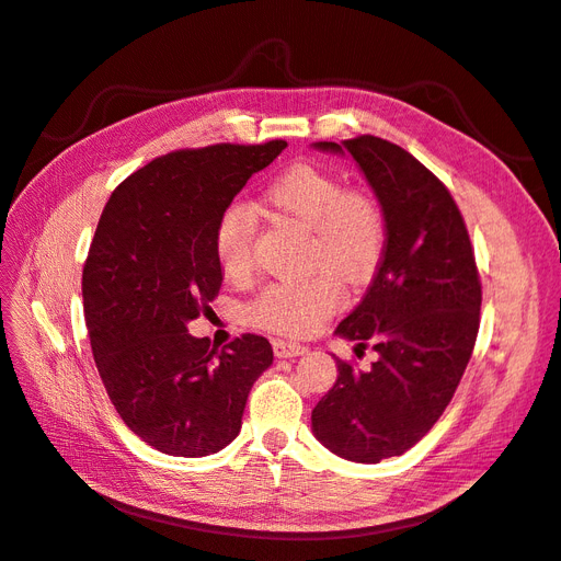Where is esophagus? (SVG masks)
Listing matches in <instances>:
<instances>
[{
	"label": "esophagus",
	"mask_w": 561,
	"mask_h": 561,
	"mask_svg": "<svg viewBox=\"0 0 561 561\" xmlns=\"http://www.w3.org/2000/svg\"><path fill=\"white\" fill-rule=\"evenodd\" d=\"M272 348H275V355H277V357H298V355L308 353V346H300V343L282 341V339H277L275 343H272Z\"/></svg>",
	"instance_id": "obj_1"
}]
</instances>
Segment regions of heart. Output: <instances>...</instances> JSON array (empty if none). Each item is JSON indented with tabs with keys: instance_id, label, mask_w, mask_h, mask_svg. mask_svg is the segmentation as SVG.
<instances>
[{
	"instance_id": "1",
	"label": "heart",
	"mask_w": 561,
	"mask_h": 561,
	"mask_svg": "<svg viewBox=\"0 0 561 561\" xmlns=\"http://www.w3.org/2000/svg\"><path fill=\"white\" fill-rule=\"evenodd\" d=\"M265 201L279 218L308 232L304 282L270 284L257 294L249 320L282 336H310L341 306L343 284H363L377 270L386 247V218L379 201L314 165H294L267 184ZM255 220L247 206H227L213 229V251L232 282L253 272Z\"/></svg>"
}]
</instances>
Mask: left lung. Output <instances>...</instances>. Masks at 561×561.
I'll list each match as a JSON object with an SVG mask.
<instances>
[{"instance_id": "1", "label": "left lung", "mask_w": 561, "mask_h": 561, "mask_svg": "<svg viewBox=\"0 0 561 561\" xmlns=\"http://www.w3.org/2000/svg\"><path fill=\"white\" fill-rule=\"evenodd\" d=\"M314 149L351 153L386 218V247L365 298L336 334L377 351L339 377L312 410V431L343 459L377 465L420 443L455 396L479 334L481 279L467 225L417 158L363 135Z\"/></svg>"}]
</instances>
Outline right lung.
I'll list each match as a JSON object with an SVG mask.
<instances>
[{
  "mask_svg": "<svg viewBox=\"0 0 561 561\" xmlns=\"http://www.w3.org/2000/svg\"><path fill=\"white\" fill-rule=\"evenodd\" d=\"M286 149L213 144L133 172L111 194L82 270L94 363L113 408L151 448L175 457L222 450L241 428L251 386L272 365L265 336L222 351L186 332L218 296V215L253 172Z\"/></svg>",
  "mask_w": 561,
  "mask_h": 561,
  "instance_id": "obj_1",
  "label": "right lung"
}]
</instances>
